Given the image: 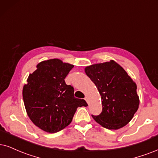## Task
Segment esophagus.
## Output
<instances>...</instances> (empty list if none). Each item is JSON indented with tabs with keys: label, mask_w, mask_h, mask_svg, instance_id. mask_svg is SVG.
<instances>
[{
	"label": "esophagus",
	"mask_w": 158,
	"mask_h": 158,
	"mask_svg": "<svg viewBox=\"0 0 158 158\" xmlns=\"http://www.w3.org/2000/svg\"><path fill=\"white\" fill-rule=\"evenodd\" d=\"M85 101H87V103H88V104H89V100H88V98H87V97H85Z\"/></svg>",
	"instance_id": "1"
}]
</instances>
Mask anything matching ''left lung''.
Instances as JSON below:
<instances>
[{"label":"left lung","instance_id":"1","mask_svg":"<svg viewBox=\"0 0 158 158\" xmlns=\"http://www.w3.org/2000/svg\"><path fill=\"white\" fill-rule=\"evenodd\" d=\"M85 71L101 97L102 112L98 116L92 115L93 118L109 130L125 126L139 109V97L135 81L113 60L89 65Z\"/></svg>","mask_w":158,"mask_h":158}]
</instances>
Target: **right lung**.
Segmentation results:
<instances>
[{
    "instance_id": "obj_1",
    "label": "right lung",
    "mask_w": 158,
    "mask_h": 158,
    "mask_svg": "<svg viewBox=\"0 0 158 158\" xmlns=\"http://www.w3.org/2000/svg\"><path fill=\"white\" fill-rule=\"evenodd\" d=\"M73 65L60 59L40 62L30 73L23 89L26 112L35 125L45 132L57 133L72 121L78 107L87 106L74 97V89L65 78Z\"/></svg>"
}]
</instances>
